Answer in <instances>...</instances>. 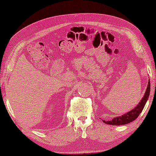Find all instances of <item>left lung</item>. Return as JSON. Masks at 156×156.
I'll return each mask as SVG.
<instances>
[{
    "mask_svg": "<svg viewBox=\"0 0 156 156\" xmlns=\"http://www.w3.org/2000/svg\"><path fill=\"white\" fill-rule=\"evenodd\" d=\"M149 94H150V82H149V80L147 88H146V90L145 94H144V97H143L142 100L140 101V103H138L137 106H136V107L133 108L132 110H130V111L127 112L125 113V114L122 115L117 116V117L114 118L112 120H103V122L107 124V125H124L132 122L133 121H134L135 119H137V117L140 115L141 112L143 111L146 102H147L148 99H149Z\"/></svg>",
    "mask_w": 156,
    "mask_h": 156,
    "instance_id": "obj_1",
    "label": "left lung"
}]
</instances>
